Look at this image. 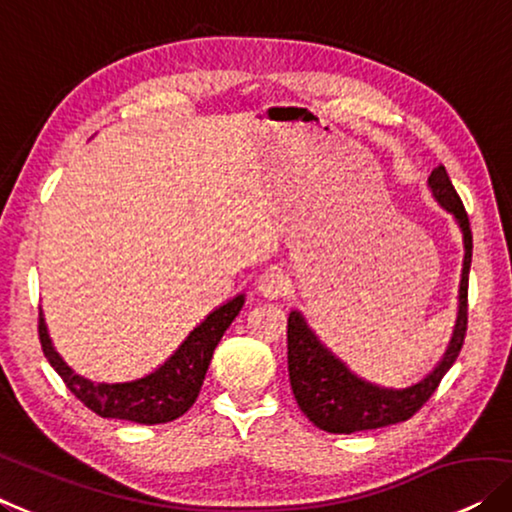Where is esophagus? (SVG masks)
Instances as JSON below:
<instances>
[{"label": "esophagus", "mask_w": 512, "mask_h": 512, "mask_svg": "<svg viewBox=\"0 0 512 512\" xmlns=\"http://www.w3.org/2000/svg\"><path fill=\"white\" fill-rule=\"evenodd\" d=\"M256 284H258V291H261L265 298H279V295H284L288 291L291 279H288V274H284L281 270L270 268L258 277Z\"/></svg>", "instance_id": "esophagus-1"}]
</instances>
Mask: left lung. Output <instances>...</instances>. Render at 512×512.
I'll list each match as a JSON object with an SVG mask.
<instances>
[{
	"mask_svg": "<svg viewBox=\"0 0 512 512\" xmlns=\"http://www.w3.org/2000/svg\"><path fill=\"white\" fill-rule=\"evenodd\" d=\"M429 187L436 201L448 212L455 214L464 233V270L459 286V316L450 339V346L439 367L427 379L404 390H388L358 379L337 360L328 348L318 342L309 330L300 311L288 316V376L300 411L316 427L332 434H353L362 429H379L409 420L422 409V404L434 395L439 383L464 346L466 328H469V270L473 256V235L469 214L464 210L462 198L450 182L446 166H436L429 175Z\"/></svg>",
	"mask_w": 512,
	"mask_h": 512,
	"instance_id": "left-lung-1",
	"label": "left lung"
}]
</instances>
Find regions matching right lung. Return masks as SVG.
Returning <instances> with one entry per match:
<instances>
[{
    "mask_svg": "<svg viewBox=\"0 0 512 512\" xmlns=\"http://www.w3.org/2000/svg\"><path fill=\"white\" fill-rule=\"evenodd\" d=\"M242 305L244 295H238L224 307L214 309L157 372L131 383H94L78 376L50 344L43 318H39V339L43 355L62 376L66 388L96 416L131 420L140 425H161L184 416L194 406L214 348L240 314Z\"/></svg>",
    "mask_w": 512,
    "mask_h": 512,
    "instance_id": "obj_1",
    "label": "right lung"
}]
</instances>
